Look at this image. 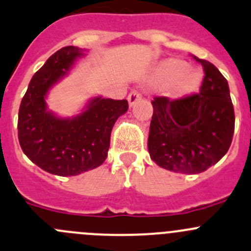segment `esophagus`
I'll return each instance as SVG.
<instances>
[{"instance_id":"obj_1","label":"esophagus","mask_w":251,"mask_h":251,"mask_svg":"<svg viewBox=\"0 0 251 251\" xmlns=\"http://www.w3.org/2000/svg\"><path fill=\"white\" fill-rule=\"evenodd\" d=\"M141 98H142V96H141L140 93H138L137 91H132L130 94H128L127 97V100H128V104H130V106L135 105L137 101L141 100Z\"/></svg>"}]
</instances>
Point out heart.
Returning <instances> with one entry per match:
<instances>
[{
    "instance_id": "heart-1",
    "label": "heart",
    "mask_w": 251,
    "mask_h": 251,
    "mask_svg": "<svg viewBox=\"0 0 251 251\" xmlns=\"http://www.w3.org/2000/svg\"><path fill=\"white\" fill-rule=\"evenodd\" d=\"M155 81L162 86H170L175 97H186L195 93L202 82V74L198 69H187V64L181 60L169 58L158 66Z\"/></svg>"
}]
</instances>
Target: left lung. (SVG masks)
<instances>
[{
	"label": "left lung",
	"instance_id": "left-lung-1",
	"mask_svg": "<svg viewBox=\"0 0 251 251\" xmlns=\"http://www.w3.org/2000/svg\"><path fill=\"white\" fill-rule=\"evenodd\" d=\"M193 57L205 72L200 92L179 99L155 97L148 136L153 162L182 174L215 165L229 150L235 124L227 79L207 60Z\"/></svg>",
	"mask_w": 251,
	"mask_h": 251
}]
</instances>
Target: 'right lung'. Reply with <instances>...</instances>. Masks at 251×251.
<instances>
[{"label": "right lung", "instance_id": "1", "mask_svg": "<svg viewBox=\"0 0 251 251\" xmlns=\"http://www.w3.org/2000/svg\"><path fill=\"white\" fill-rule=\"evenodd\" d=\"M82 51L65 46L51 55L33 76L19 106L18 140L24 154L45 172L60 176L78 175L103 164L114 124L128 109L126 99L99 97L72 119L57 118L46 110L48 91L83 55Z\"/></svg>", "mask_w": 251, "mask_h": 251}]
</instances>
